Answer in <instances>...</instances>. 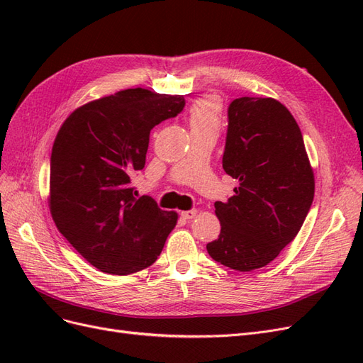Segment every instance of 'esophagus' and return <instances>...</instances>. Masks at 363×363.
<instances>
[{
    "label": "esophagus",
    "mask_w": 363,
    "mask_h": 363,
    "mask_svg": "<svg viewBox=\"0 0 363 363\" xmlns=\"http://www.w3.org/2000/svg\"><path fill=\"white\" fill-rule=\"evenodd\" d=\"M196 213H199V211H196V208H191V211H184V212H182L180 215H182V218H184V219H192V218L196 216Z\"/></svg>",
    "instance_id": "esophagus-1"
}]
</instances>
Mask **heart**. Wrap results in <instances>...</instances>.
<instances>
[{"instance_id":"1","label":"heart","mask_w":363,"mask_h":363,"mask_svg":"<svg viewBox=\"0 0 363 363\" xmlns=\"http://www.w3.org/2000/svg\"><path fill=\"white\" fill-rule=\"evenodd\" d=\"M221 116V100L216 95H206L196 100L189 111V125L194 128L218 127Z\"/></svg>"}]
</instances>
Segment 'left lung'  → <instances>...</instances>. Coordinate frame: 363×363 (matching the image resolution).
Segmentation results:
<instances>
[{
  "label": "left lung",
  "mask_w": 363,
  "mask_h": 363,
  "mask_svg": "<svg viewBox=\"0 0 363 363\" xmlns=\"http://www.w3.org/2000/svg\"><path fill=\"white\" fill-rule=\"evenodd\" d=\"M223 168L239 182L215 203L221 223L208 256L236 271L268 265L292 242L311 211L313 171L298 124L272 98H236L227 108Z\"/></svg>",
  "instance_id": "obj_1"
}]
</instances>
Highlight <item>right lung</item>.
<instances>
[{
    "mask_svg": "<svg viewBox=\"0 0 363 363\" xmlns=\"http://www.w3.org/2000/svg\"><path fill=\"white\" fill-rule=\"evenodd\" d=\"M184 96L127 89L77 108L60 127L50 160V208L59 232L103 272L127 276L152 265L177 224L131 184L151 128L175 118Z\"/></svg>",
    "mask_w": 363,
    "mask_h": 363,
    "instance_id": "right-lung-1",
    "label": "right lung"
}]
</instances>
